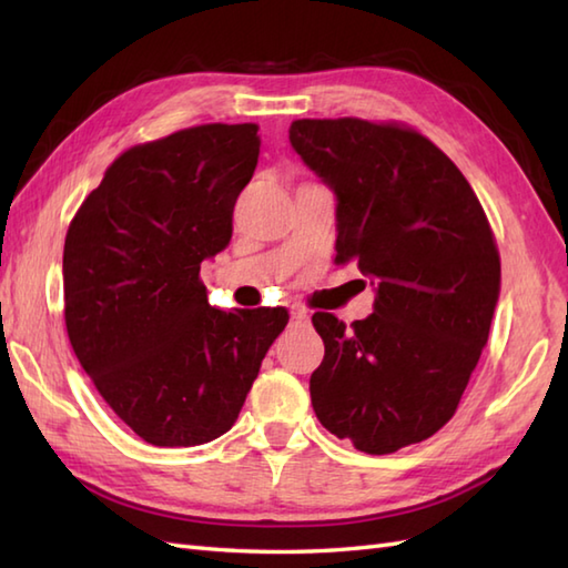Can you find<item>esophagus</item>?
<instances>
[{"label": "esophagus", "instance_id": "esophagus-1", "mask_svg": "<svg viewBox=\"0 0 568 568\" xmlns=\"http://www.w3.org/2000/svg\"><path fill=\"white\" fill-rule=\"evenodd\" d=\"M310 320V315H307V310H303V307H295L293 312H291V324H305Z\"/></svg>", "mask_w": 568, "mask_h": 568}]
</instances>
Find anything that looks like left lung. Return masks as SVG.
Listing matches in <instances>:
<instances>
[{
    "instance_id": "left-lung-1",
    "label": "left lung",
    "mask_w": 568,
    "mask_h": 568,
    "mask_svg": "<svg viewBox=\"0 0 568 568\" xmlns=\"http://www.w3.org/2000/svg\"><path fill=\"white\" fill-rule=\"evenodd\" d=\"M291 143L336 195V258L376 281L352 327L315 312L324 361L315 415L358 452L429 439L456 413L488 342L500 253L474 187L442 149L400 122L295 119Z\"/></svg>"
}]
</instances>
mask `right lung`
I'll return each mask as SVG.
<instances>
[{
	"mask_svg": "<svg viewBox=\"0 0 568 568\" xmlns=\"http://www.w3.org/2000/svg\"><path fill=\"white\" fill-rule=\"evenodd\" d=\"M258 124H200L116 155L72 216L65 329L112 413L153 446L232 429L285 307L216 310L200 277L232 239Z\"/></svg>",
	"mask_w": 568,
	"mask_h": 568,
	"instance_id": "obj_1",
	"label": "right lung"
}]
</instances>
